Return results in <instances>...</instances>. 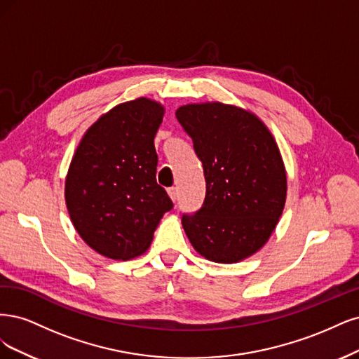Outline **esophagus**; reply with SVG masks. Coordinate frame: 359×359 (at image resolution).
Listing matches in <instances>:
<instances>
[{"label": "esophagus", "instance_id": "34e87169", "mask_svg": "<svg viewBox=\"0 0 359 359\" xmlns=\"http://www.w3.org/2000/svg\"><path fill=\"white\" fill-rule=\"evenodd\" d=\"M168 195H170V198H171L172 201H175V203L177 201V195H179V194H177V189H176V188H170V189H168Z\"/></svg>", "mask_w": 359, "mask_h": 359}]
</instances>
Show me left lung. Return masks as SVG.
Segmentation results:
<instances>
[{
    "instance_id": "1",
    "label": "left lung",
    "mask_w": 359,
    "mask_h": 359,
    "mask_svg": "<svg viewBox=\"0 0 359 359\" xmlns=\"http://www.w3.org/2000/svg\"><path fill=\"white\" fill-rule=\"evenodd\" d=\"M203 163L205 198L182 225L194 249L231 264L258 252L286 201V171L274 137L253 113L222 102L176 110Z\"/></svg>"
}]
</instances>
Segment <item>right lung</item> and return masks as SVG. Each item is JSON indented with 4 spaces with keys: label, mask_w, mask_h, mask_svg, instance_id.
Returning <instances> with one entry per match:
<instances>
[{
    "label": "right lung",
    "mask_w": 359,
    "mask_h": 359,
    "mask_svg": "<svg viewBox=\"0 0 359 359\" xmlns=\"http://www.w3.org/2000/svg\"><path fill=\"white\" fill-rule=\"evenodd\" d=\"M164 107L137 98L113 107L77 146L65 179L72 222L89 248L111 259L147 250L172 201L156 183L155 135Z\"/></svg>",
    "instance_id": "right-lung-1"
}]
</instances>
